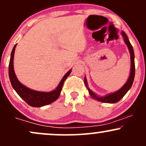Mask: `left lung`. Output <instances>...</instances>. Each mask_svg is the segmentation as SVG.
I'll return each instance as SVG.
<instances>
[{"instance_id": "1", "label": "left lung", "mask_w": 146, "mask_h": 146, "mask_svg": "<svg viewBox=\"0 0 146 146\" xmlns=\"http://www.w3.org/2000/svg\"><path fill=\"white\" fill-rule=\"evenodd\" d=\"M121 34H122V37H123L124 42H125L126 45H127V47L129 49V51L130 56H131V69H130V73H129V77L128 80H127V82L122 86V87H121L119 90L115 92L109 94H107L104 96H98L97 94H96L94 92H93L90 88H89L88 85H87V78L85 77V84L87 89L88 90L89 94H90V96L93 98L96 101H101L103 103H108V104H115V103H117L124 96L127 94V92L130 90V88L131 87L133 82H134V76H135V64H134V49H133L132 45H131L129 42V40L128 37H127V34L124 31L121 32Z\"/></svg>"}]
</instances>
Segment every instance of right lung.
Masks as SVG:
<instances>
[{"label":"right lung","instance_id":"add662e5","mask_svg":"<svg viewBox=\"0 0 146 146\" xmlns=\"http://www.w3.org/2000/svg\"><path fill=\"white\" fill-rule=\"evenodd\" d=\"M16 46L17 44L14 46L13 49H12L10 63H9V78H10V82H11V85L14 90L16 91V92L18 94V95L23 100L26 101L29 106L32 107H42L52 104L54 101H56L60 95L64 81L70 75L71 69L66 73L65 76L62 78L59 84L56 87V88L53 91L45 92L36 91V90L29 89L26 86L22 85L18 80L17 78L15 75V70H14V54H15Z\"/></svg>","mask_w":146,"mask_h":146}]
</instances>
